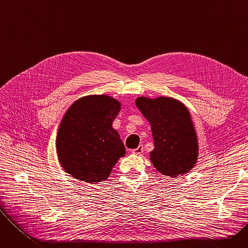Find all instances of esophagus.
I'll use <instances>...</instances> for the list:
<instances>
[{
  "label": "esophagus",
  "instance_id": "obj_1",
  "mask_svg": "<svg viewBox=\"0 0 248 248\" xmlns=\"http://www.w3.org/2000/svg\"><path fill=\"white\" fill-rule=\"evenodd\" d=\"M144 146L142 145H140L137 149H135V150H133V154H135V155H141L142 153H144Z\"/></svg>",
  "mask_w": 248,
  "mask_h": 248
}]
</instances>
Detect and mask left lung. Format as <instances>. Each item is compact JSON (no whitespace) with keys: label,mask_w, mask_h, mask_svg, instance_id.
<instances>
[{"label":"left lung","mask_w":248,"mask_h":248,"mask_svg":"<svg viewBox=\"0 0 248 248\" xmlns=\"http://www.w3.org/2000/svg\"><path fill=\"white\" fill-rule=\"evenodd\" d=\"M136 104L151 124L155 168L173 178L188 173L197 161L198 142L187 108L170 97H139Z\"/></svg>","instance_id":"left-lung-1"}]
</instances>
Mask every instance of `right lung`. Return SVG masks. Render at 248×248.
Returning <instances> with one entry per match:
<instances>
[{
    "mask_svg": "<svg viewBox=\"0 0 248 248\" xmlns=\"http://www.w3.org/2000/svg\"><path fill=\"white\" fill-rule=\"evenodd\" d=\"M120 110V102L107 95L85 96L69 108L56 140L58 159L66 173L90 184L108 179L125 154L112 127Z\"/></svg>",
    "mask_w": 248,
    "mask_h": 248,
    "instance_id": "right-lung-1",
    "label": "right lung"
}]
</instances>
